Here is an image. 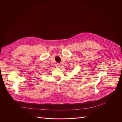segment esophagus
Returning <instances> with one entry per match:
<instances>
[{
  "mask_svg": "<svg viewBox=\"0 0 122 122\" xmlns=\"http://www.w3.org/2000/svg\"><path fill=\"white\" fill-rule=\"evenodd\" d=\"M56 67H57V68H60V67H61V64H59V63H57L56 64Z\"/></svg>",
  "mask_w": 122,
  "mask_h": 122,
  "instance_id": "1",
  "label": "esophagus"
}]
</instances>
